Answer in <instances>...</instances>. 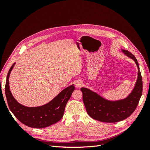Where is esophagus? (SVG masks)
<instances>
[{
    "label": "esophagus",
    "instance_id": "34e87169",
    "mask_svg": "<svg viewBox=\"0 0 150 150\" xmlns=\"http://www.w3.org/2000/svg\"><path fill=\"white\" fill-rule=\"evenodd\" d=\"M83 85V83L81 81H77L76 82V86L77 88H80Z\"/></svg>",
    "mask_w": 150,
    "mask_h": 150
}]
</instances>
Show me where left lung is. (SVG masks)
Wrapping results in <instances>:
<instances>
[{"label":"left lung","instance_id":"1","mask_svg":"<svg viewBox=\"0 0 150 150\" xmlns=\"http://www.w3.org/2000/svg\"><path fill=\"white\" fill-rule=\"evenodd\" d=\"M121 50L125 56L132 59L138 67L137 82L128 96L115 101L108 100L92 90L81 88L86 110L94 120L104 122H116L125 120L134 111L142 95V77L137 58L126 50Z\"/></svg>","mask_w":150,"mask_h":150}]
</instances>
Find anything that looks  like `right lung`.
<instances>
[{
    "label": "right lung",
    "instance_id": "obj_1",
    "mask_svg": "<svg viewBox=\"0 0 150 150\" xmlns=\"http://www.w3.org/2000/svg\"><path fill=\"white\" fill-rule=\"evenodd\" d=\"M13 63L8 72L5 93L11 111L21 122L30 128H43L56 123L64 115L66 104L75 87L72 84L63 89L51 101L42 106L28 107L18 103L13 98L9 88V76L15 66Z\"/></svg>",
    "mask_w": 150,
    "mask_h": 150
}]
</instances>
